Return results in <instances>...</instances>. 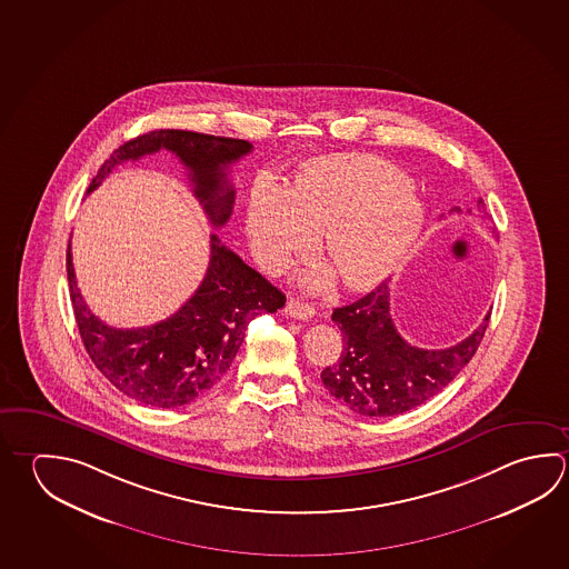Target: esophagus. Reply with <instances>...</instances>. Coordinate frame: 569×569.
I'll return each instance as SVG.
<instances>
[{"instance_id": "34e87169", "label": "esophagus", "mask_w": 569, "mask_h": 569, "mask_svg": "<svg viewBox=\"0 0 569 569\" xmlns=\"http://www.w3.org/2000/svg\"><path fill=\"white\" fill-rule=\"evenodd\" d=\"M284 312L292 317V319H299V321H309L315 317V307L305 302V300L290 299L284 307Z\"/></svg>"}]
</instances>
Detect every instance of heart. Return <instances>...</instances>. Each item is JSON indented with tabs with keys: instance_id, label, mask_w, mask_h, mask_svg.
Returning a JSON list of instances; mask_svg holds the SVG:
<instances>
[{
	"instance_id": "1",
	"label": "heart",
	"mask_w": 569,
	"mask_h": 569,
	"mask_svg": "<svg viewBox=\"0 0 569 569\" xmlns=\"http://www.w3.org/2000/svg\"><path fill=\"white\" fill-rule=\"evenodd\" d=\"M423 204L395 166L372 156H327L292 187L262 176L250 192L247 228L260 264L289 267L322 234V252L347 289L391 274L421 232Z\"/></svg>"
}]
</instances>
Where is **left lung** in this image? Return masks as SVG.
Instances as JSON below:
<instances>
[{
	"label": "left lung",
	"mask_w": 569,
	"mask_h": 569,
	"mask_svg": "<svg viewBox=\"0 0 569 569\" xmlns=\"http://www.w3.org/2000/svg\"><path fill=\"white\" fill-rule=\"evenodd\" d=\"M477 207H483V200ZM453 210L459 212L457 207ZM489 317L486 315L466 341L449 349H419L395 329L389 282L382 280L362 299L332 310V321L342 332V352L339 362L321 372L322 385L339 403L365 417L411 411L443 391L471 361Z\"/></svg>",
	"instance_id": "1"
}]
</instances>
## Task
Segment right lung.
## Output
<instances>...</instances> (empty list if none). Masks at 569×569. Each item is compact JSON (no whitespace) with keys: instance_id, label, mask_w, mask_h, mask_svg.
Masks as SVG:
<instances>
[{"instance_id":"add662e5","label":"right lung","mask_w":569,"mask_h":569,"mask_svg":"<svg viewBox=\"0 0 569 569\" xmlns=\"http://www.w3.org/2000/svg\"><path fill=\"white\" fill-rule=\"evenodd\" d=\"M168 150L187 166L192 192L208 220L222 227L234 204L227 168L247 156L252 144L237 138L187 130H154L120 146L90 182L88 194L126 160ZM66 269L73 317L83 347L98 371L138 403L172 409L210 391L234 361L248 322L277 312L287 297L260 272L250 269L217 234L210 237V262L197 292L166 321L142 329H114L83 302L68 244Z\"/></svg>"}]
</instances>
